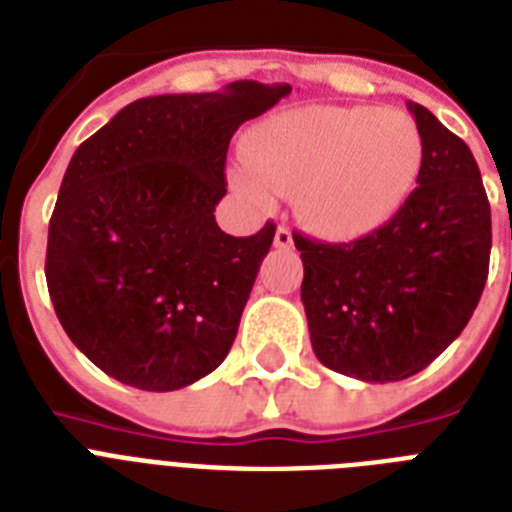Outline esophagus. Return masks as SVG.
Masks as SVG:
<instances>
[{"instance_id":"esophagus-1","label":"esophagus","mask_w":512,"mask_h":512,"mask_svg":"<svg viewBox=\"0 0 512 512\" xmlns=\"http://www.w3.org/2000/svg\"><path fill=\"white\" fill-rule=\"evenodd\" d=\"M275 245L277 248H290V245H293V235H290L288 227H277Z\"/></svg>"}]
</instances>
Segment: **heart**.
Listing matches in <instances>:
<instances>
[{
	"label": "heart",
	"mask_w": 512,
	"mask_h": 512,
	"mask_svg": "<svg viewBox=\"0 0 512 512\" xmlns=\"http://www.w3.org/2000/svg\"><path fill=\"white\" fill-rule=\"evenodd\" d=\"M423 158L420 126L404 110L306 105L251 129L248 166H235L230 179L261 208L272 190L296 195L309 230L346 240L386 224L404 206Z\"/></svg>",
	"instance_id": "b5f03b06"
}]
</instances>
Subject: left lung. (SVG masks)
<instances>
[{
    "mask_svg": "<svg viewBox=\"0 0 512 512\" xmlns=\"http://www.w3.org/2000/svg\"><path fill=\"white\" fill-rule=\"evenodd\" d=\"M423 134L418 187L354 243L293 235L312 349L330 370L388 383L425 370L473 317L492 251L478 163L431 110L407 102Z\"/></svg>",
    "mask_w": 512,
    "mask_h": 512,
    "instance_id": "left-lung-1",
    "label": "left lung"
}]
</instances>
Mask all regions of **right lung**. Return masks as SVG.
Returning <instances> with one entry per match:
<instances>
[{
  "label": "right lung",
  "mask_w": 512,
  "mask_h": 512,
  "mask_svg": "<svg viewBox=\"0 0 512 512\" xmlns=\"http://www.w3.org/2000/svg\"><path fill=\"white\" fill-rule=\"evenodd\" d=\"M290 84L155 94L81 142L49 219L47 288L76 349L110 378L177 391L230 354L275 224L219 230L224 163L240 124Z\"/></svg>",
  "instance_id": "add662e5"
}]
</instances>
